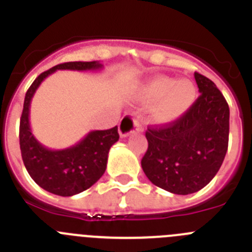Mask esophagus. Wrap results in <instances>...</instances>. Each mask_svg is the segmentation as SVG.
Here are the masks:
<instances>
[{"mask_svg": "<svg viewBox=\"0 0 252 252\" xmlns=\"http://www.w3.org/2000/svg\"><path fill=\"white\" fill-rule=\"evenodd\" d=\"M141 130V126H140L139 120L135 119L133 116H125L122 117V120L120 121L119 125V132L121 135V137H126L131 133H133L135 131Z\"/></svg>", "mask_w": 252, "mask_h": 252, "instance_id": "esophagus-1", "label": "esophagus"}]
</instances>
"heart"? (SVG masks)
<instances>
[{
  "instance_id": "heart-1",
  "label": "heart",
  "mask_w": 252,
  "mask_h": 252,
  "mask_svg": "<svg viewBox=\"0 0 252 252\" xmlns=\"http://www.w3.org/2000/svg\"><path fill=\"white\" fill-rule=\"evenodd\" d=\"M137 98L151 107V120L160 125L177 121L194 103L197 90L189 79L175 81L170 77H157L139 90Z\"/></svg>"
}]
</instances>
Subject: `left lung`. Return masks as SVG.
Segmentation results:
<instances>
[{
    "mask_svg": "<svg viewBox=\"0 0 252 252\" xmlns=\"http://www.w3.org/2000/svg\"><path fill=\"white\" fill-rule=\"evenodd\" d=\"M194 78L201 95L179 120L148 128V151L141 160L151 183L180 195L204 188L228 148V104L211 79L199 73Z\"/></svg>",
    "mask_w": 252,
    "mask_h": 252,
    "instance_id": "8db88e82",
    "label": "left lung"
}]
</instances>
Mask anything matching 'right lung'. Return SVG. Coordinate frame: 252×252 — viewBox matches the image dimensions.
Masks as SVG:
<instances>
[{"label":"right lung","instance_id":"1","mask_svg":"<svg viewBox=\"0 0 252 252\" xmlns=\"http://www.w3.org/2000/svg\"><path fill=\"white\" fill-rule=\"evenodd\" d=\"M99 62H69L58 64L41 73L28 90L20 120V149L25 168L35 183L53 194L70 197L78 194L103 175L108 151L119 141L117 126L110 130L91 131L75 145L62 150H51L41 145L30 127V103L39 86L58 69L99 70Z\"/></svg>","mask_w":252,"mask_h":252}]
</instances>
